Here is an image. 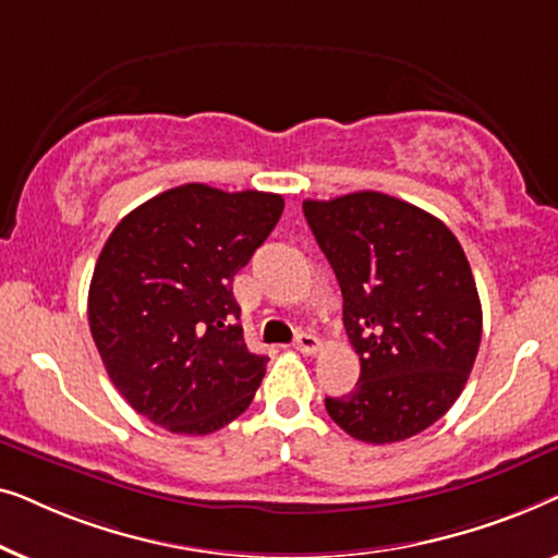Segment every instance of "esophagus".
Here are the masks:
<instances>
[{"label":"esophagus","instance_id":"1","mask_svg":"<svg viewBox=\"0 0 558 558\" xmlns=\"http://www.w3.org/2000/svg\"><path fill=\"white\" fill-rule=\"evenodd\" d=\"M294 350H296V353H302V355H315L319 350V340L310 332H296Z\"/></svg>","mask_w":558,"mask_h":558}]
</instances>
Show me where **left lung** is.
<instances>
[{"label": "left lung", "mask_w": 558, "mask_h": 558, "mask_svg": "<svg viewBox=\"0 0 558 558\" xmlns=\"http://www.w3.org/2000/svg\"><path fill=\"white\" fill-rule=\"evenodd\" d=\"M302 210L361 355L355 388L327 396V414L368 445L414 437L447 414L475 365L483 307L468 256L432 213L373 190Z\"/></svg>", "instance_id": "8db88e82"}]
</instances>
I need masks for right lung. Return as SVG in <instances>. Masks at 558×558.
<instances>
[{
	"label": "right lung",
	"mask_w": 558,
	"mask_h": 558,
	"mask_svg": "<svg viewBox=\"0 0 558 558\" xmlns=\"http://www.w3.org/2000/svg\"><path fill=\"white\" fill-rule=\"evenodd\" d=\"M284 197L190 182L134 208L106 241L88 325L129 407L172 434H213L248 409L266 373L233 277L279 223Z\"/></svg>",
	"instance_id": "right-lung-1"
}]
</instances>
